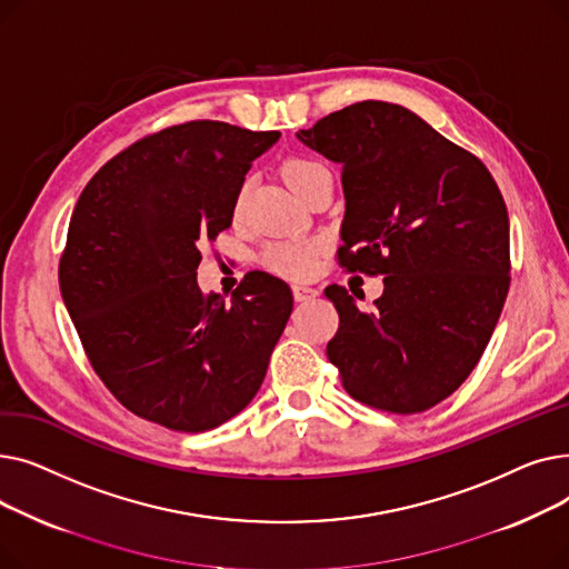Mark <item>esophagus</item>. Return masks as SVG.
<instances>
[{
    "label": "esophagus",
    "instance_id": "34e87169",
    "mask_svg": "<svg viewBox=\"0 0 569 569\" xmlns=\"http://www.w3.org/2000/svg\"><path fill=\"white\" fill-rule=\"evenodd\" d=\"M318 295V290L316 288H311V286H292V297L297 302H309V300H313V297Z\"/></svg>",
    "mask_w": 569,
    "mask_h": 569
}]
</instances>
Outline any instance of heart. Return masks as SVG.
I'll return each mask as SVG.
<instances>
[{"label": "heart", "instance_id": "heart-1", "mask_svg": "<svg viewBox=\"0 0 569 569\" xmlns=\"http://www.w3.org/2000/svg\"><path fill=\"white\" fill-rule=\"evenodd\" d=\"M320 172H327V168L322 163L311 161V159H300V157L288 159L281 166V174L286 179V184L290 187V191L295 196H300V198ZM244 191H247L244 187L237 191L234 202H232V214H239V209H242ZM320 251H322V244L316 242V239H288V242L269 244L262 251V264L269 269V272H274L286 279H307L316 272Z\"/></svg>", "mask_w": 569, "mask_h": 569}]
</instances>
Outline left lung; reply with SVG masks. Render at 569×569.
Masks as SVG:
<instances>
[{"label":"left lung","instance_id":"left-lung-1","mask_svg":"<svg viewBox=\"0 0 569 569\" xmlns=\"http://www.w3.org/2000/svg\"><path fill=\"white\" fill-rule=\"evenodd\" d=\"M341 166L339 264L382 274L365 313L343 286L327 357L346 392L412 415L450 397L493 335L510 290V219L487 166L403 106L360 101L297 133Z\"/></svg>","mask_w":569,"mask_h":569}]
</instances>
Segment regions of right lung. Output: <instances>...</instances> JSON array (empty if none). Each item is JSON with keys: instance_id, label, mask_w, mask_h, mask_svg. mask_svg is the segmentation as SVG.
<instances>
[{"instance_id": "1", "label": "right lung", "mask_w": 569, "mask_h": 569, "mask_svg": "<svg viewBox=\"0 0 569 569\" xmlns=\"http://www.w3.org/2000/svg\"><path fill=\"white\" fill-rule=\"evenodd\" d=\"M279 136L212 119L168 127L112 157L78 198L59 288L89 365L142 420L209 431L260 390L292 311L288 283L251 272L226 302L198 288L196 269Z\"/></svg>"}]
</instances>
